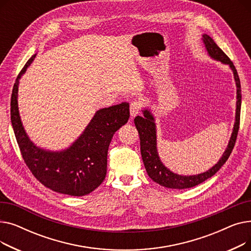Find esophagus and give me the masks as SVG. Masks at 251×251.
I'll return each mask as SVG.
<instances>
[{"instance_id": "1", "label": "esophagus", "mask_w": 251, "mask_h": 251, "mask_svg": "<svg viewBox=\"0 0 251 251\" xmlns=\"http://www.w3.org/2000/svg\"><path fill=\"white\" fill-rule=\"evenodd\" d=\"M141 108V103L138 100H133L130 102V115L131 118H134L139 113V110Z\"/></svg>"}]
</instances>
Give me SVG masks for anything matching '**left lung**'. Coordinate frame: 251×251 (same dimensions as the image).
<instances>
[{"label": "left lung", "instance_id": "left-lung-1", "mask_svg": "<svg viewBox=\"0 0 251 251\" xmlns=\"http://www.w3.org/2000/svg\"><path fill=\"white\" fill-rule=\"evenodd\" d=\"M202 43L207 51V55L217 62H220L224 65H228L229 68L233 72L234 80L236 84V110H235V122L233 126V131L228 142V146L224 151L223 155L216 165L207 171L197 175H179L172 172L168 169L163 162L157 152L156 148V125L155 118L150 108H144L141 110L142 116H137L134 119L135 127L139 133L140 138V151L142 161L146 167L147 173L155 183L160 184L161 186L171 189H186L194 187L199 184L204 182L208 178L214 176L218 171L222 168V166L226 163L228 157L230 156L233 148L235 146V141L237 138L239 130V122H240V110H241V85L240 79L237 73L235 66L232 61L227 57L215 43L214 39L209 35L203 33L202 34Z\"/></svg>", "mask_w": 251, "mask_h": 251}]
</instances>
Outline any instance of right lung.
I'll list each match as a JSON object with an SVG mask.
<instances>
[{
    "mask_svg": "<svg viewBox=\"0 0 251 251\" xmlns=\"http://www.w3.org/2000/svg\"><path fill=\"white\" fill-rule=\"evenodd\" d=\"M35 56L21 70L11 97V122L19 149L31 173L46 187L71 196L86 195L105 178L109 146L116 131L128 122L129 103L121 102L97 111L68 148L50 151L37 147L26 133L18 108L19 80Z\"/></svg>",
    "mask_w": 251,
    "mask_h": 251,
    "instance_id": "right-lung-1",
    "label": "right lung"
}]
</instances>
